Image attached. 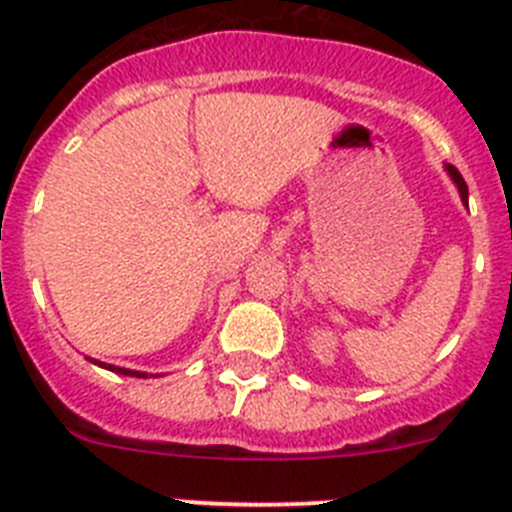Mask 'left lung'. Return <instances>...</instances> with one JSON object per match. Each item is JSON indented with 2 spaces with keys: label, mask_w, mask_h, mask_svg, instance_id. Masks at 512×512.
I'll list each match as a JSON object with an SVG mask.
<instances>
[{
  "label": "left lung",
  "mask_w": 512,
  "mask_h": 512,
  "mask_svg": "<svg viewBox=\"0 0 512 512\" xmlns=\"http://www.w3.org/2000/svg\"><path fill=\"white\" fill-rule=\"evenodd\" d=\"M449 176H451V178H454V183H457V186H459V193H462V201H464V204H467L469 188H467V183H464L462 173H459V170H457V168H454V165H449Z\"/></svg>",
  "instance_id": "8db88e82"
}]
</instances>
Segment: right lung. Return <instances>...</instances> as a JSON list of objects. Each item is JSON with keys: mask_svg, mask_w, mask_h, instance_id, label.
<instances>
[{"mask_svg": "<svg viewBox=\"0 0 512 512\" xmlns=\"http://www.w3.org/2000/svg\"><path fill=\"white\" fill-rule=\"evenodd\" d=\"M101 367H107V370H112V372H119V375H130V377H147V375H142V372L124 370V367H114V365H101Z\"/></svg>", "mask_w": 512, "mask_h": 512, "instance_id": "add662e5", "label": "right lung"}]
</instances>
